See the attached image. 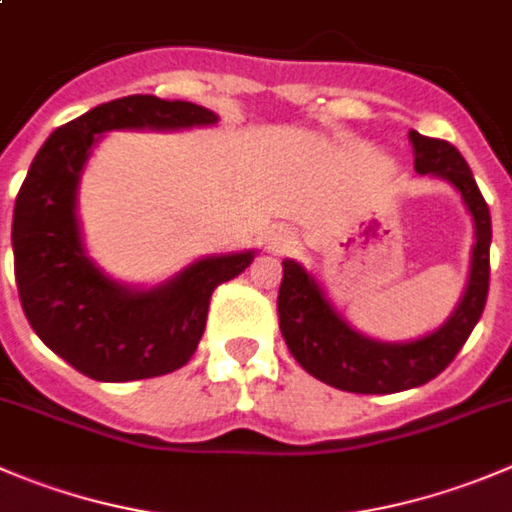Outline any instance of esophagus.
Here are the masks:
<instances>
[{
	"mask_svg": "<svg viewBox=\"0 0 512 512\" xmlns=\"http://www.w3.org/2000/svg\"><path fill=\"white\" fill-rule=\"evenodd\" d=\"M298 234L290 227H275L270 234H267V252L272 255H288L298 247Z\"/></svg>",
	"mask_w": 512,
	"mask_h": 512,
	"instance_id": "obj_1",
	"label": "esophagus"
}]
</instances>
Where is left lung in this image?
Wrapping results in <instances>:
<instances>
[{
  "mask_svg": "<svg viewBox=\"0 0 512 512\" xmlns=\"http://www.w3.org/2000/svg\"><path fill=\"white\" fill-rule=\"evenodd\" d=\"M409 143L414 151V171L447 181L465 204L475 229L465 290L442 326L412 341L366 336L333 303L313 272L298 260H283L278 313L290 353L310 376L353 394H396L442 374L480 321L490 288L493 224L470 166L447 141L409 131Z\"/></svg>",
  "mask_w": 512,
  "mask_h": 512,
  "instance_id": "1",
  "label": "left lung"
}]
</instances>
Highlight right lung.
I'll use <instances>...</instances> for the list:
<instances>
[{
	"label": "right lung",
	"mask_w": 512,
	"mask_h": 512,
	"mask_svg": "<svg viewBox=\"0 0 512 512\" xmlns=\"http://www.w3.org/2000/svg\"><path fill=\"white\" fill-rule=\"evenodd\" d=\"M219 116L186 100L128 95L95 105L50 133L14 202L12 250L19 300L50 351L95 381H136L181 369L197 351L219 283L257 250L204 255L156 285L111 278L90 257L78 217L83 171L108 131H184Z\"/></svg>",
	"instance_id": "1"
}]
</instances>
